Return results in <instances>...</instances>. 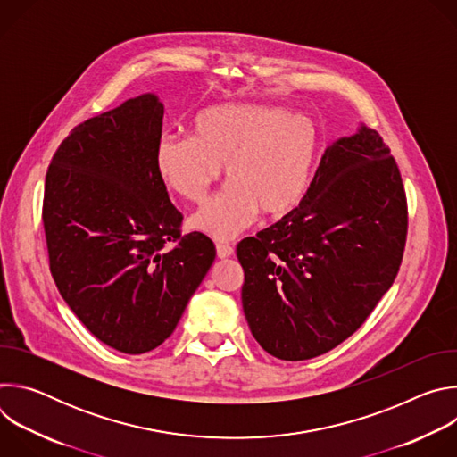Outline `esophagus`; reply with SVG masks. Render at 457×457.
<instances>
[{"label":"esophagus","mask_w":457,"mask_h":457,"mask_svg":"<svg viewBox=\"0 0 457 457\" xmlns=\"http://www.w3.org/2000/svg\"><path fill=\"white\" fill-rule=\"evenodd\" d=\"M233 254V247L228 244H217V256L219 258H228Z\"/></svg>","instance_id":"esophagus-1"}]
</instances>
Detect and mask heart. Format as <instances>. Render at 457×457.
I'll use <instances>...</instances> for the list:
<instances>
[{"mask_svg":"<svg viewBox=\"0 0 457 457\" xmlns=\"http://www.w3.org/2000/svg\"><path fill=\"white\" fill-rule=\"evenodd\" d=\"M316 145V128L305 115L268 104H219L191 119L189 137H161L154 166L168 189L195 204L206 199L224 166L229 180L189 226L229 240L253 224L258 210L277 219L300 203Z\"/></svg>","mask_w":457,"mask_h":457,"instance_id":"obj_1","label":"heart"}]
</instances>
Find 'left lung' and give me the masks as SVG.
<instances>
[{"label": "left lung", "instance_id": "8db88e82", "mask_svg": "<svg viewBox=\"0 0 457 457\" xmlns=\"http://www.w3.org/2000/svg\"><path fill=\"white\" fill-rule=\"evenodd\" d=\"M407 199L378 132L337 139L300 204L237 245L251 335L286 361L347 340L393 286L407 240Z\"/></svg>", "mask_w": 457, "mask_h": 457}]
</instances>
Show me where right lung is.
<instances>
[{
  "instance_id": "1",
  "label": "right lung",
  "mask_w": 457,
  "mask_h": 457,
  "mask_svg": "<svg viewBox=\"0 0 457 457\" xmlns=\"http://www.w3.org/2000/svg\"><path fill=\"white\" fill-rule=\"evenodd\" d=\"M164 104L155 94L76 126L52 157L43 226L54 282L103 344L159 347L215 260L213 242L180 235L182 215L154 166ZM175 241L173 250H164Z\"/></svg>"
}]
</instances>
